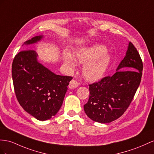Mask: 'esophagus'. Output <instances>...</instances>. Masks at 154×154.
Wrapping results in <instances>:
<instances>
[{
    "label": "esophagus",
    "instance_id": "esophagus-1",
    "mask_svg": "<svg viewBox=\"0 0 154 154\" xmlns=\"http://www.w3.org/2000/svg\"><path fill=\"white\" fill-rule=\"evenodd\" d=\"M78 86H79V83H78V82L76 81L75 80H72L69 82V88L74 89V88H76L77 87H78Z\"/></svg>",
    "mask_w": 154,
    "mask_h": 154
}]
</instances>
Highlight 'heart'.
<instances>
[{
  "label": "heart",
  "mask_w": 154,
  "mask_h": 154,
  "mask_svg": "<svg viewBox=\"0 0 154 154\" xmlns=\"http://www.w3.org/2000/svg\"><path fill=\"white\" fill-rule=\"evenodd\" d=\"M63 60L65 66L71 71L75 68V61L85 64L82 68L84 77L89 81H96L103 77L107 72L111 62V56L105 46L94 45L77 50L75 60L72 54L65 53Z\"/></svg>",
  "instance_id": "obj_1"
}]
</instances>
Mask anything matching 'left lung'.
<instances>
[{
	"mask_svg": "<svg viewBox=\"0 0 154 154\" xmlns=\"http://www.w3.org/2000/svg\"><path fill=\"white\" fill-rule=\"evenodd\" d=\"M143 68L139 53L129 42L125 56L117 67L116 73L89 85V99L84 105L86 115L101 124L120 118L128 108L139 86ZM122 68L128 69L119 70Z\"/></svg>",
	"mask_w": 154,
	"mask_h": 154,
	"instance_id": "8db88e82",
	"label": "left lung"
}]
</instances>
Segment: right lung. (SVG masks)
Instances as JSON below:
<instances>
[{"instance_id":"obj_1","label":"right lung","mask_w":154,"mask_h":154,"mask_svg":"<svg viewBox=\"0 0 154 154\" xmlns=\"http://www.w3.org/2000/svg\"><path fill=\"white\" fill-rule=\"evenodd\" d=\"M44 36L24 43L28 46L40 42ZM33 50H25L15 57L11 72L15 94L25 111L37 120H49L60 110L72 77L55 74L38 60Z\"/></svg>"}]
</instances>
